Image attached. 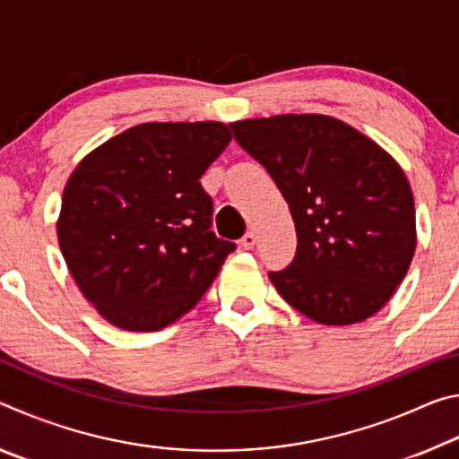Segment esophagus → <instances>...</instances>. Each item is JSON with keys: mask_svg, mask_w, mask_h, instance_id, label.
I'll return each mask as SVG.
<instances>
[{"mask_svg": "<svg viewBox=\"0 0 459 459\" xmlns=\"http://www.w3.org/2000/svg\"><path fill=\"white\" fill-rule=\"evenodd\" d=\"M240 247L247 248V251H248V248L255 247V235H253V232H247V235L240 238Z\"/></svg>", "mask_w": 459, "mask_h": 459, "instance_id": "34e87169", "label": "esophagus"}]
</instances>
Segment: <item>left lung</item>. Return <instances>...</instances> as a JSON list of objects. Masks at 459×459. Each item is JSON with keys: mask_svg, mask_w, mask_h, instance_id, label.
<instances>
[{"mask_svg": "<svg viewBox=\"0 0 459 459\" xmlns=\"http://www.w3.org/2000/svg\"><path fill=\"white\" fill-rule=\"evenodd\" d=\"M230 129L273 178L295 222L293 261L269 271L279 295L328 325L375 316L415 253L413 192L397 161L325 115L247 119Z\"/></svg>", "mask_w": 459, "mask_h": 459, "instance_id": "obj_1", "label": "left lung"}]
</instances>
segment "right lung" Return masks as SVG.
I'll use <instances>...</instances> for the list:
<instances>
[{
  "instance_id": "1",
  "label": "right lung",
  "mask_w": 459,
  "mask_h": 459,
  "mask_svg": "<svg viewBox=\"0 0 459 459\" xmlns=\"http://www.w3.org/2000/svg\"><path fill=\"white\" fill-rule=\"evenodd\" d=\"M230 139L224 123H143L76 166L62 194L60 251L113 325L166 328L237 248L214 235L212 198L200 184Z\"/></svg>"
}]
</instances>
